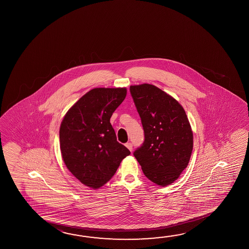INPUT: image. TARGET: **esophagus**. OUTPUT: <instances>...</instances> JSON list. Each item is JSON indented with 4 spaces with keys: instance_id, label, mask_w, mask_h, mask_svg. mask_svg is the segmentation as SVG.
I'll return each mask as SVG.
<instances>
[{
    "instance_id": "34e87169",
    "label": "esophagus",
    "mask_w": 249,
    "mask_h": 249,
    "mask_svg": "<svg viewBox=\"0 0 249 249\" xmlns=\"http://www.w3.org/2000/svg\"><path fill=\"white\" fill-rule=\"evenodd\" d=\"M125 146H126L129 150L132 151L133 150V144L131 142H127L125 144Z\"/></svg>"
}]
</instances>
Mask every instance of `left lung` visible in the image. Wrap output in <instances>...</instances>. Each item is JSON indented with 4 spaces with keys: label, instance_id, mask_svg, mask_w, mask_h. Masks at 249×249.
<instances>
[{
    "label": "left lung",
    "instance_id": "left-lung-1",
    "mask_svg": "<svg viewBox=\"0 0 249 249\" xmlns=\"http://www.w3.org/2000/svg\"><path fill=\"white\" fill-rule=\"evenodd\" d=\"M130 93L145 137L134 155L147 179L165 187L188 167L193 150L190 123L179 102L159 88L130 86Z\"/></svg>",
    "mask_w": 249,
    "mask_h": 249
}]
</instances>
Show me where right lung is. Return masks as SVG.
<instances>
[{"instance_id":"right-lung-1","label":"right lung","mask_w":249,"mask_h":249,"mask_svg":"<svg viewBox=\"0 0 249 249\" xmlns=\"http://www.w3.org/2000/svg\"><path fill=\"white\" fill-rule=\"evenodd\" d=\"M125 88L89 91L67 112L60 127V147L66 167L82 184L101 188L130 155L119 143L110 118L126 97Z\"/></svg>"}]
</instances>
